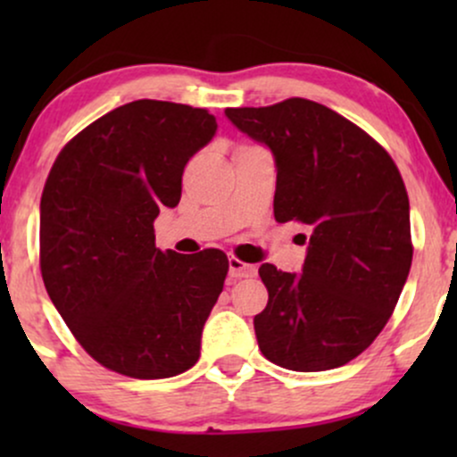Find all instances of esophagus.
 Listing matches in <instances>:
<instances>
[{"mask_svg":"<svg viewBox=\"0 0 457 457\" xmlns=\"http://www.w3.org/2000/svg\"><path fill=\"white\" fill-rule=\"evenodd\" d=\"M255 275V266L245 264L238 258H229V277L232 279H245V277H253Z\"/></svg>","mask_w":457,"mask_h":457,"instance_id":"obj_1","label":"esophagus"}]
</instances>
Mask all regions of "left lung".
Returning <instances> with one entry per match:
<instances>
[{"instance_id": "left-lung-1", "label": "left lung", "mask_w": 457, "mask_h": 457, "mask_svg": "<svg viewBox=\"0 0 457 457\" xmlns=\"http://www.w3.org/2000/svg\"><path fill=\"white\" fill-rule=\"evenodd\" d=\"M225 115L272 152L277 221L312 232L301 272L260 266L269 290L253 318L262 354L292 371L342 367L378 337L411 272L400 171L365 130L320 103L287 98Z\"/></svg>"}]
</instances>
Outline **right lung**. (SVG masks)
<instances>
[{"label": "right lung", "instance_id": "obj_1", "mask_svg": "<svg viewBox=\"0 0 457 457\" xmlns=\"http://www.w3.org/2000/svg\"><path fill=\"white\" fill-rule=\"evenodd\" d=\"M217 133L206 109L133 101L60 152L40 199V270L86 353L130 378L193 367L228 275V255L162 253L161 208L178 206L187 162Z\"/></svg>", "mask_w": 457, "mask_h": 457}]
</instances>
